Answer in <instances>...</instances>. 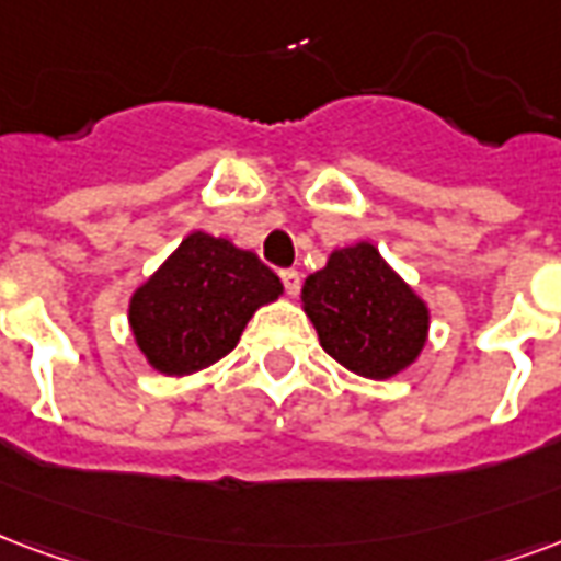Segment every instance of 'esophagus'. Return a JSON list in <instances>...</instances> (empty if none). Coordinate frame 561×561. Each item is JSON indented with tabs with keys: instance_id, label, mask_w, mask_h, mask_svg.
I'll return each instance as SVG.
<instances>
[{
	"instance_id": "esophagus-1",
	"label": "esophagus",
	"mask_w": 561,
	"mask_h": 561,
	"mask_svg": "<svg viewBox=\"0 0 561 561\" xmlns=\"http://www.w3.org/2000/svg\"><path fill=\"white\" fill-rule=\"evenodd\" d=\"M279 279L282 285H285V294H288V297H297V294H300V273H297V270H282Z\"/></svg>"
}]
</instances>
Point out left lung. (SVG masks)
<instances>
[{"label": "left lung", "instance_id": "obj_1", "mask_svg": "<svg viewBox=\"0 0 561 561\" xmlns=\"http://www.w3.org/2000/svg\"><path fill=\"white\" fill-rule=\"evenodd\" d=\"M323 351L356 375L386 380L408 368L428 335V309L371 243L335 249L302 285Z\"/></svg>", "mask_w": 561, "mask_h": 561}]
</instances>
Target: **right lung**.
Wrapping results in <instances>:
<instances>
[{"label": "right lung", "instance_id": "1", "mask_svg": "<svg viewBox=\"0 0 561 561\" xmlns=\"http://www.w3.org/2000/svg\"><path fill=\"white\" fill-rule=\"evenodd\" d=\"M279 294V276L255 252L193 231L133 294V335L157 371L193 375L234 351L255 309Z\"/></svg>", "mask_w": 561, "mask_h": 561}]
</instances>
